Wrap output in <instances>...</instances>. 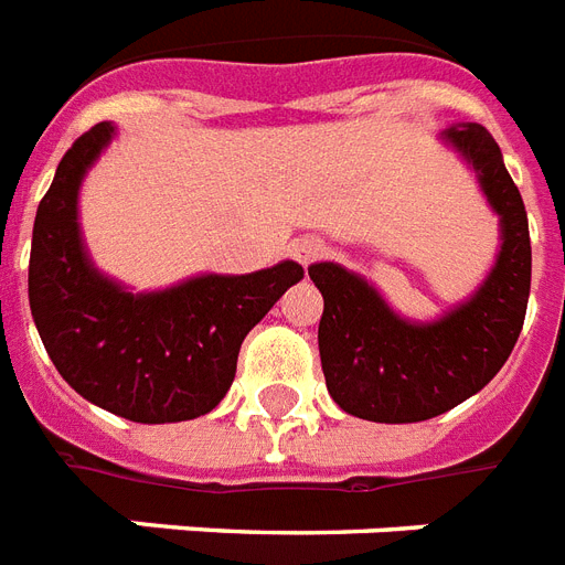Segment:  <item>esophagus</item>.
Masks as SVG:
<instances>
[{"instance_id": "obj_1", "label": "esophagus", "mask_w": 565, "mask_h": 565, "mask_svg": "<svg viewBox=\"0 0 565 565\" xmlns=\"http://www.w3.org/2000/svg\"><path fill=\"white\" fill-rule=\"evenodd\" d=\"M291 254H295V259L300 262V265H311V262L327 254V245H323V238L318 236H303L291 245Z\"/></svg>"}]
</instances>
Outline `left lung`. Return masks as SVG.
Instances as JSON below:
<instances>
[{
    "label": "left lung",
    "mask_w": 565,
    "mask_h": 565,
    "mask_svg": "<svg viewBox=\"0 0 565 565\" xmlns=\"http://www.w3.org/2000/svg\"><path fill=\"white\" fill-rule=\"evenodd\" d=\"M444 146L461 154L499 215L502 247L484 282L437 320L396 315L373 282L335 262H315L323 295L318 347L329 396L373 423H419L461 405L502 370L525 323L531 236L516 183L481 125H452Z\"/></svg>",
    "instance_id": "1"
}]
</instances>
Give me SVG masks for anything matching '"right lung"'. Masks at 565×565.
I'll return each mask as SVG.
<instances>
[{"label": "right lung", "mask_w": 565, "mask_h": 565, "mask_svg": "<svg viewBox=\"0 0 565 565\" xmlns=\"http://www.w3.org/2000/svg\"><path fill=\"white\" fill-rule=\"evenodd\" d=\"M113 137L110 121H98L75 139L40 201L31 318L57 373L84 399L134 423H183L224 399L245 335L303 279V268L286 259L242 277L201 274L139 295L102 274L81 236L78 195Z\"/></svg>", "instance_id": "1"}]
</instances>
